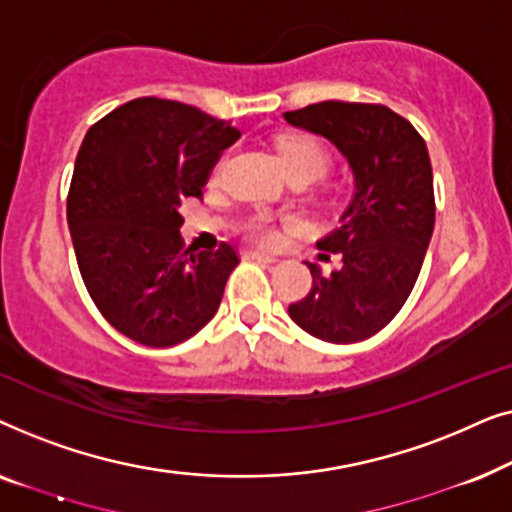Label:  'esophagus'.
Returning a JSON list of instances; mask_svg holds the SVG:
<instances>
[{"instance_id": "34e87169", "label": "esophagus", "mask_w": 512, "mask_h": 512, "mask_svg": "<svg viewBox=\"0 0 512 512\" xmlns=\"http://www.w3.org/2000/svg\"><path fill=\"white\" fill-rule=\"evenodd\" d=\"M247 256H249V258H256V261H263V263H277V261H279L277 256L265 254V251H261V249H249Z\"/></svg>"}]
</instances>
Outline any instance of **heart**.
Listing matches in <instances>:
<instances>
[{
  "label": "heart",
  "instance_id": "obj_1",
  "mask_svg": "<svg viewBox=\"0 0 512 512\" xmlns=\"http://www.w3.org/2000/svg\"><path fill=\"white\" fill-rule=\"evenodd\" d=\"M279 156H282L284 165H286V172H289V174L310 172V174H314V177H319V174L324 172L326 165H328L326 149L317 142V139H312V137H286V139H282V142H279ZM223 165H226V160H221V163L214 167V179L221 174ZM254 235L258 237V240L270 242V240H275V228H272L268 221H258L254 226Z\"/></svg>",
  "mask_w": 512,
  "mask_h": 512
}]
</instances>
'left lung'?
<instances>
[{
    "instance_id": "obj_1",
    "label": "left lung",
    "mask_w": 512,
    "mask_h": 512,
    "mask_svg": "<svg viewBox=\"0 0 512 512\" xmlns=\"http://www.w3.org/2000/svg\"><path fill=\"white\" fill-rule=\"evenodd\" d=\"M284 121L326 137L354 174L338 226L317 242L321 258L338 254L342 265L324 275L307 263L312 289L289 317L324 342H361L396 317L422 270L436 221L429 151L382 104L328 100L286 111Z\"/></svg>"
}]
</instances>
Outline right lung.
<instances>
[{
	"mask_svg": "<svg viewBox=\"0 0 512 512\" xmlns=\"http://www.w3.org/2000/svg\"><path fill=\"white\" fill-rule=\"evenodd\" d=\"M240 130L158 97L125 102L86 132L67 195L83 284L102 317L146 347H172L219 310L237 251L184 247L181 202L202 198Z\"/></svg>",
	"mask_w": 512,
	"mask_h": 512,
	"instance_id": "right-lung-1",
	"label": "right lung"
}]
</instances>
